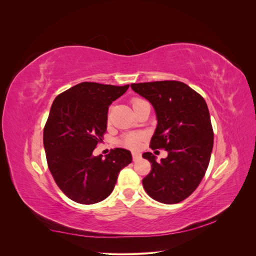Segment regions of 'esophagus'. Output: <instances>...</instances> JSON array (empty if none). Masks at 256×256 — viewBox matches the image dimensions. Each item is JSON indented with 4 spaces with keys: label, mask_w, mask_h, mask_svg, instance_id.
I'll use <instances>...</instances> for the list:
<instances>
[{
    "label": "esophagus",
    "mask_w": 256,
    "mask_h": 256,
    "mask_svg": "<svg viewBox=\"0 0 256 256\" xmlns=\"http://www.w3.org/2000/svg\"><path fill=\"white\" fill-rule=\"evenodd\" d=\"M141 158V154L138 152H132V159L134 161H136Z\"/></svg>",
    "instance_id": "1"
}]
</instances>
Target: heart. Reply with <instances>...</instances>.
Returning <instances> with one entry per match:
<instances>
[{
  "mask_svg": "<svg viewBox=\"0 0 256 256\" xmlns=\"http://www.w3.org/2000/svg\"><path fill=\"white\" fill-rule=\"evenodd\" d=\"M142 102H144V100L141 98H134L131 100V104H132V108H136ZM143 138H144V134L142 132H130L122 136V138L120 140V144L122 146L127 147L129 150H136L140 147Z\"/></svg>",
  "mask_w": 256,
  "mask_h": 256,
  "instance_id": "b5f03b06",
  "label": "heart"
}]
</instances>
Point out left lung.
I'll return each instance as SVG.
<instances>
[{"label": "left lung", "mask_w": 256, "mask_h": 256, "mask_svg": "<svg viewBox=\"0 0 256 256\" xmlns=\"http://www.w3.org/2000/svg\"><path fill=\"white\" fill-rule=\"evenodd\" d=\"M131 88L148 100L157 114L150 147L168 152L160 162L152 152L143 154L152 164L143 187L160 203H180L198 187L210 161L214 130L206 102L187 84L174 80L132 83Z\"/></svg>", "instance_id": "left-lung-1"}]
</instances>
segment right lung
I'll return each instance as SVG.
<instances>
[{
  "label": "right lung",
  "instance_id": "obj_1",
  "mask_svg": "<svg viewBox=\"0 0 256 256\" xmlns=\"http://www.w3.org/2000/svg\"><path fill=\"white\" fill-rule=\"evenodd\" d=\"M128 88L82 82L54 99L44 128L46 158L58 188L76 203L106 198L120 170L132 161L124 148L111 150L106 158L92 154L106 131L109 106Z\"/></svg>",
  "mask_w": 256,
  "mask_h": 256
}]
</instances>
